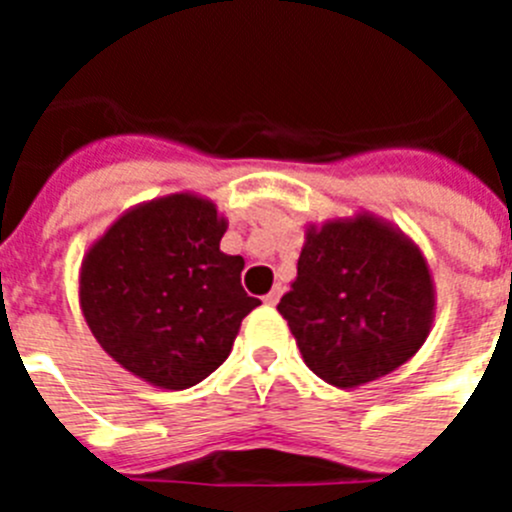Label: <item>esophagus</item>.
<instances>
[{
  "instance_id": "esophagus-1",
  "label": "esophagus",
  "mask_w": 512,
  "mask_h": 512,
  "mask_svg": "<svg viewBox=\"0 0 512 512\" xmlns=\"http://www.w3.org/2000/svg\"><path fill=\"white\" fill-rule=\"evenodd\" d=\"M282 292H284V289L279 287V284H277V287L271 289L269 295H264V302H266V305H277V302H279V297H282Z\"/></svg>"
}]
</instances>
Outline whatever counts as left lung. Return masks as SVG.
Wrapping results in <instances>:
<instances>
[{
	"label": "left lung",
	"instance_id": "obj_1",
	"mask_svg": "<svg viewBox=\"0 0 512 512\" xmlns=\"http://www.w3.org/2000/svg\"><path fill=\"white\" fill-rule=\"evenodd\" d=\"M277 310L323 382L351 390L418 354L436 287L410 235L372 212L305 228L297 277Z\"/></svg>",
	"mask_w": 512,
	"mask_h": 512
}]
</instances>
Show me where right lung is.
<instances>
[{
	"instance_id": "right-lung-1",
	"label": "right lung",
	"mask_w": 512,
	"mask_h": 512,
	"mask_svg": "<svg viewBox=\"0 0 512 512\" xmlns=\"http://www.w3.org/2000/svg\"><path fill=\"white\" fill-rule=\"evenodd\" d=\"M228 220L194 192L140 202L87 248L79 305L99 346L161 390H187L228 359L261 302L241 287L243 256L220 251Z\"/></svg>"
}]
</instances>
